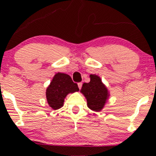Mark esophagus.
<instances>
[{
  "instance_id": "esophagus-1",
  "label": "esophagus",
  "mask_w": 156,
  "mask_h": 156,
  "mask_svg": "<svg viewBox=\"0 0 156 156\" xmlns=\"http://www.w3.org/2000/svg\"><path fill=\"white\" fill-rule=\"evenodd\" d=\"M78 88H79V89H80L82 87V83H78Z\"/></svg>"
}]
</instances>
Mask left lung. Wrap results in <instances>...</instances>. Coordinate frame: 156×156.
<instances>
[{"mask_svg":"<svg viewBox=\"0 0 156 156\" xmlns=\"http://www.w3.org/2000/svg\"><path fill=\"white\" fill-rule=\"evenodd\" d=\"M80 92L87 98V106L94 112H101L109 97V92L97 75H90V81L84 83Z\"/></svg>","mask_w":156,"mask_h":156,"instance_id":"left-lung-1","label":"left lung"}]
</instances>
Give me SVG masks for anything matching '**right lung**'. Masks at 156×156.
<instances>
[{"label":"right lung","mask_w":156,"mask_h":156,"mask_svg":"<svg viewBox=\"0 0 156 156\" xmlns=\"http://www.w3.org/2000/svg\"><path fill=\"white\" fill-rule=\"evenodd\" d=\"M78 91H79L78 84L73 81L69 75L62 73H56L46 90L48 105L53 110L62 108L66 96L69 93Z\"/></svg>","instance_id":"obj_1"}]
</instances>
